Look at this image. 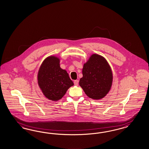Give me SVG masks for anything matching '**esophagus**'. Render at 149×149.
Segmentation results:
<instances>
[{
    "label": "esophagus",
    "mask_w": 149,
    "mask_h": 149,
    "mask_svg": "<svg viewBox=\"0 0 149 149\" xmlns=\"http://www.w3.org/2000/svg\"><path fill=\"white\" fill-rule=\"evenodd\" d=\"M78 83H79V81L78 80H75L74 81V84L76 86H77L78 85Z\"/></svg>",
    "instance_id": "obj_1"
}]
</instances>
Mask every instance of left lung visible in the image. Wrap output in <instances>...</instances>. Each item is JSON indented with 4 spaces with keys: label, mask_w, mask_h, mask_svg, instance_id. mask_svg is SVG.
<instances>
[{
    "label": "left lung",
    "mask_w": 149,
    "mask_h": 149,
    "mask_svg": "<svg viewBox=\"0 0 149 149\" xmlns=\"http://www.w3.org/2000/svg\"><path fill=\"white\" fill-rule=\"evenodd\" d=\"M82 73L79 84L89 97L101 100L109 92L113 75L109 64L102 55H90L83 65Z\"/></svg>",
    "instance_id": "obj_1"
}]
</instances>
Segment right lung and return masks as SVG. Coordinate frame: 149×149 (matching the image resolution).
<instances>
[{
	"label": "right lung",
	"mask_w": 149,
	"mask_h": 149,
	"mask_svg": "<svg viewBox=\"0 0 149 149\" xmlns=\"http://www.w3.org/2000/svg\"><path fill=\"white\" fill-rule=\"evenodd\" d=\"M37 77L38 86L43 95L52 101L61 99L74 85L66 70L60 68V58L55 55H50L43 61Z\"/></svg>",
	"instance_id": "right-lung-1"
}]
</instances>
